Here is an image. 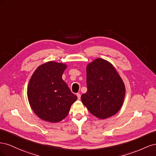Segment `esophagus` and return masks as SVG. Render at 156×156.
<instances>
[{
    "label": "esophagus",
    "instance_id": "obj_1",
    "mask_svg": "<svg viewBox=\"0 0 156 156\" xmlns=\"http://www.w3.org/2000/svg\"><path fill=\"white\" fill-rule=\"evenodd\" d=\"M77 96L78 100H80V99H81V94H80L77 93Z\"/></svg>",
    "mask_w": 156,
    "mask_h": 156
}]
</instances>
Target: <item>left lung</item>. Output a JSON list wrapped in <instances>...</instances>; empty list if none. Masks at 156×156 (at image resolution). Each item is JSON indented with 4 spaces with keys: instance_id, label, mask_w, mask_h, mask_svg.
<instances>
[{
    "instance_id": "1",
    "label": "left lung",
    "mask_w": 156,
    "mask_h": 156,
    "mask_svg": "<svg viewBox=\"0 0 156 156\" xmlns=\"http://www.w3.org/2000/svg\"><path fill=\"white\" fill-rule=\"evenodd\" d=\"M87 85V92L81 98L92 115L105 119L120 111L124 101L126 87L111 62L98 58L88 64Z\"/></svg>"
}]
</instances>
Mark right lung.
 Here are the masks:
<instances>
[{"mask_svg": "<svg viewBox=\"0 0 156 156\" xmlns=\"http://www.w3.org/2000/svg\"><path fill=\"white\" fill-rule=\"evenodd\" d=\"M67 65L49 61L33 73L27 87V97L32 111L40 119L51 123L64 120L77 97L62 78Z\"/></svg>", "mask_w": 156, "mask_h": 156, "instance_id": "add662e5", "label": "right lung"}]
</instances>
